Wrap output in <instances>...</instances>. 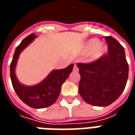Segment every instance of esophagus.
Listing matches in <instances>:
<instances>
[{
  "instance_id": "1",
  "label": "esophagus",
  "mask_w": 135,
  "mask_h": 135,
  "mask_svg": "<svg viewBox=\"0 0 135 135\" xmlns=\"http://www.w3.org/2000/svg\"><path fill=\"white\" fill-rule=\"evenodd\" d=\"M73 70L74 71H78V68H77V66H76V64H74V69H73Z\"/></svg>"
}]
</instances>
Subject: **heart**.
I'll list each match as a JSON object with an SVG mask.
<instances>
[{"label": "heart", "mask_w": 135, "mask_h": 135, "mask_svg": "<svg viewBox=\"0 0 135 135\" xmlns=\"http://www.w3.org/2000/svg\"><path fill=\"white\" fill-rule=\"evenodd\" d=\"M106 47L104 45L100 44L99 40L96 38L88 40L85 46V51L90 53L92 51V59H98L100 58L105 52Z\"/></svg>", "instance_id": "1"}]
</instances>
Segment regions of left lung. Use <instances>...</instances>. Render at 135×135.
I'll return each mask as SVG.
<instances>
[{
    "label": "left lung",
    "instance_id": "1",
    "mask_svg": "<svg viewBox=\"0 0 135 135\" xmlns=\"http://www.w3.org/2000/svg\"><path fill=\"white\" fill-rule=\"evenodd\" d=\"M105 40L107 54L90 63L76 64L81 76L79 94L86 103L95 106H107L118 99L129 74L124 47L111 36H106Z\"/></svg>",
    "mask_w": 135,
    "mask_h": 135
}]
</instances>
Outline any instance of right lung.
I'll return each mask as SVG.
<instances>
[{"label":"right lung","instance_id":"obj_1","mask_svg":"<svg viewBox=\"0 0 135 135\" xmlns=\"http://www.w3.org/2000/svg\"><path fill=\"white\" fill-rule=\"evenodd\" d=\"M36 37L37 35L34 33L31 34L25 37L16 47L10 64V76L16 95L25 104L34 108H43L50 106L56 102L63 83L73 70L74 64L69 65L65 69L53 71L38 85L29 87L20 84L15 75L16 62L20 53Z\"/></svg>","mask_w":135,"mask_h":135}]
</instances>
